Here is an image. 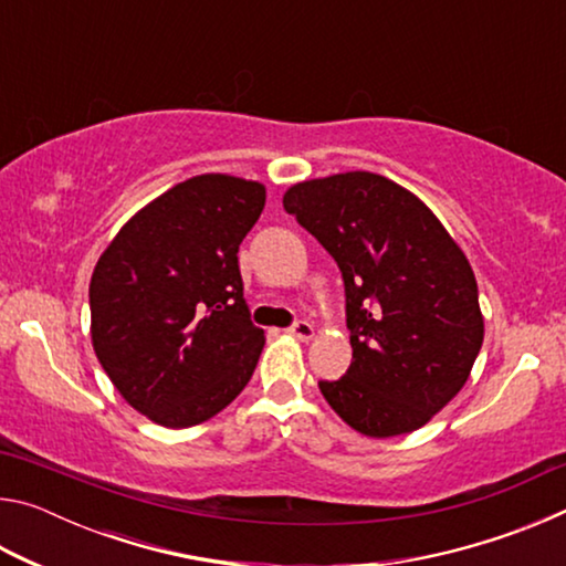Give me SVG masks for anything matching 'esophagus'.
Returning <instances> with one entry per match:
<instances>
[{"instance_id": "esophagus-1", "label": "esophagus", "mask_w": 566, "mask_h": 566, "mask_svg": "<svg viewBox=\"0 0 566 566\" xmlns=\"http://www.w3.org/2000/svg\"><path fill=\"white\" fill-rule=\"evenodd\" d=\"M292 334V337H296V339H302V342H310L312 337H314V324L312 322H306V319H300V322H294L290 329H286Z\"/></svg>"}]
</instances>
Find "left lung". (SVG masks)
<instances>
[{
	"label": "left lung",
	"instance_id": "left-lung-1",
	"mask_svg": "<svg viewBox=\"0 0 566 566\" xmlns=\"http://www.w3.org/2000/svg\"><path fill=\"white\" fill-rule=\"evenodd\" d=\"M284 209L337 262L352 364L319 381L357 432L387 439L424 427L464 387L484 319L472 266L405 187L347 171L286 189Z\"/></svg>",
	"mask_w": 566,
	"mask_h": 566
}]
</instances>
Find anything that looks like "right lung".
Returning a JSON list of instances; mask_svg holds the SVG:
<instances>
[{"label":"right lung","mask_w":566,"mask_h":566,"mask_svg":"<svg viewBox=\"0 0 566 566\" xmlns=\"http://www.w3.org/2000/svg\"><path fill=\"white\" fill-rule=\"evenodd\" d=\"M260 181L199 175L139 209L90 282L92 344L119 395L169 429L214 417L264 347L239 244L264 209Z\"/></svg>","instance_id":"add662e5"}]
</instances>
